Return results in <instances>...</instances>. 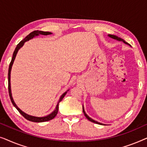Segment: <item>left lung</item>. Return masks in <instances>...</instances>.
Listing matches in <instances>:
<instances>
[{
  "mask_svg": "<svg viewBox=\"0 0 147 147\" xmlns=\"http://www.w3.org/2000/svg\"><path fill=\"white\" fill-rule=\"evenodd\" d=\"M108 37H109L112 38V39H116V40H117V41H122V42H123L124 43L126 44V45H130L129 44H128V43H127V42H126L125 41H124V39H121V38H120V37H117V36H116V35H108ZM83 112H84V115H85V116H86V118H87L88 120H89L90 121H91V122H94V123H96V124H100V125H106V124H102V123H100V122H98L96 121V120H94V119H92V118H90V116H88V114L86 113V112H85V110H84V106H83Z\"/></svg>",
  "mask_w": 147,
  "mask_h": 147,
  "instance_id": "8db88e82",
  "label": "left lung"
}]
</instances>
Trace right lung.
<instances>
[{"instance_id": "add662e5", "label": "right lung", "mask_w": 147, "mask_h": 147, "mask_svg": "<svg viewBox=\"0 0 147 147\" xmlns=\"http://www.w3.org/2000/svg\"><path fill=\"white\" fill-rule=\"evenodd\" d=\"M52 33L49 31H34L33 32H31V33L29 34L27 37H26L25 39L20 42V43L18 44L16 47L15 51H14L13 55V57H12L11 61L9 65V72H8V83H9V96L10 98H11V100L13 103V106L17 108L18 111L19 112V113L21 114L22 116H23L24 118H25L26 119L29 120V121L31 122H46V121H49L50 120H52L53 118H54L57 115V112H58V109H59V102L63 100V98H64V96H65V94H67V91H69V89H68L67 91L64 92L63 94H62V95L60 96L59 100H58L57 105H56L55 109L53 110L51 113H50L48 115L45 116H42V117H38V116H31L29 115V114H26L25 112H24L23 111L20 109V108L18 107L17 106V104H15V101H14L13 96H12V93H11V69H12V66H13V64L14 63V61H15L16 56H17V54L19 51V50L21 49V48L23 47L24 45V43H25L26 41H29L30 39H32L33 38L35 37H37V36H39V35H51Z\"/></svg>"}]
</instances>
